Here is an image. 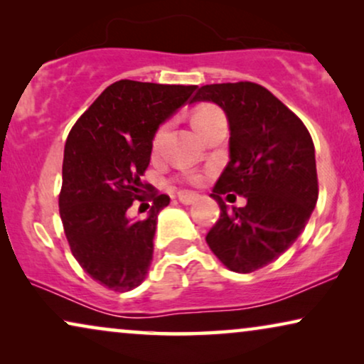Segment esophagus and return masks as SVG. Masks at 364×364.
I'll list each match as a JSON object with an SVG mask.
<instances>
[{
  "label": "esophagus",
  "mask_w": 364,
  "mask_h": 364,
  "mask_svg": "<svg viewBox=\"0 0 364 364\" xmlns=\"http://www.w3.org/2000/svg\"><path fill=\"white\" fill-rule=\"evenodd\" d=\"M198 198L197 193L193 192H181L178 193V200H181V203H183V205H191V203H193Z\"/></svg>",
  "instance_id": "34e87169"
}]
</instances>
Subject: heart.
Here are the masks:
<instances>
[{"label": "heart", "instance_id": "1", "mask_svg": "<svg viewBox=\"0 0 364 364\" xmlns=\"http://www.w3.org/2000/svg\"><path fill=\"white\" fill-rule=\"evenodd\" d=\"M220 121H225V116H223L222 109L215 106V104H210V102L198 104V106L192 111V116H191L192 126L198 134H202L207 127H210V126H213V124H217ZM166 132H167V124H162V126L156 131V134H154L152 149L156 152L162 147ZM187 178L191 182H198V181H200V176H197V173H191V176H188Z\"/></svg>", "mask_w": 364, "mask_h": 364}]
</instances>
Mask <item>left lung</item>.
I'll return each instance as SVG.
<instances>
[{
    "label": "left lung",
    "mask_w": 364,
    "mask_h": 364,
    "mask_svg": "<svg viewBox=\"0 0 364 364\" xmlns=\"http://www.w3.org/2000/svg\"><path fill=\"white\" fill-rule=\"evenodd\" d=\"M197 101L218 104L230 124V161L210 193L220 217L205 240L232 272H255L293 245L316 205L315 146L301 119L260 84H207ZM228 191L247 205L228 211Z\"/></svg>",
    "instance_id": "obj_1"
}]
</instances>
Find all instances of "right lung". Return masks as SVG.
I'll list each match as a JSON object with an SVG mask.
<instances>
[{"mask_svg":"<svg viewBox=\"0 0 364 364\" xmlns=\"http://www.w3.org/2000/svg\"><path fill=\"white\" fill-rule=\"evenodd\" d=\"M196 89L122 79L104 89L69 132L59 215L74 258L109 290L129 291L147 275L157 215L171 202L142 181L152 137ZM136 200L153 207L134 223L127 210Z\"/></svg>","mask_w":364,"mask_h":364,"instance_id":"obj_1","label":"right lung"}]
</instances>
